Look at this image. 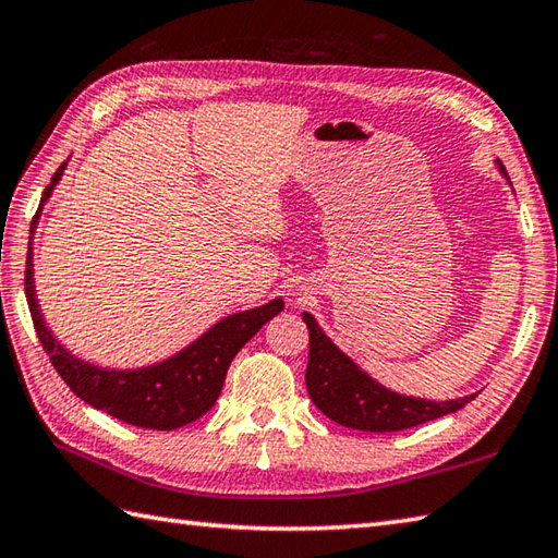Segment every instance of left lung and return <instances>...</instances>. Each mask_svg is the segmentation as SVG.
<instances>
[{
  "label": "left lung",
  "instance_id": "8db88e82",
  "mask_svg": "<svg viewBox=\"0 0 558 558\" xmlns=\"http://www.w3.org/2000/svg\"><path fill=\"white\" fill-rule=\"evenodd\" d=\"M501 172L508 177L499 160ZM310 328V362H306V390L314 405L326 417L360 432H400L444 414L465 408L475 396L434 402L424 398H405L376 384L357 364L350 362L322 328L312 314H302Z\"/></svg>",
  "mask_w": 558,
  "mask_h": 558
}]
</instances>
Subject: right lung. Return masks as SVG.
Instances as JSON below:
<instances>
[{"instance_id":"right-lung-1","label":"right lung","mask_w":558,"mask_h":558,"mask_svg":"<svg viewBox=\"0 0 558 558\" xmlns=\"http://www.w3.org/2000/svg\"><path fill=\"white\" fill-rule=\"evenodd\" d=\"M64 168L66 162L59 165V170L52 174V184L45 189L43 201L50 196ZM38 213L33 218V228L38 222ZM23 280H26V300L35 333H38L43 350L50 357L57 374L64 378V384L81 400L108 412L110 417L158 432H170L177 426L192 424L216 405L234 354L246 345L248 338L258 333L260 326L282 312V300H272L266 306H258V310L222 318L194 345H189L162 364L136 372H108L76 360L47 330L38 302H35L31 252L26 258V278Z\"/></svg>"}]
</instances>
